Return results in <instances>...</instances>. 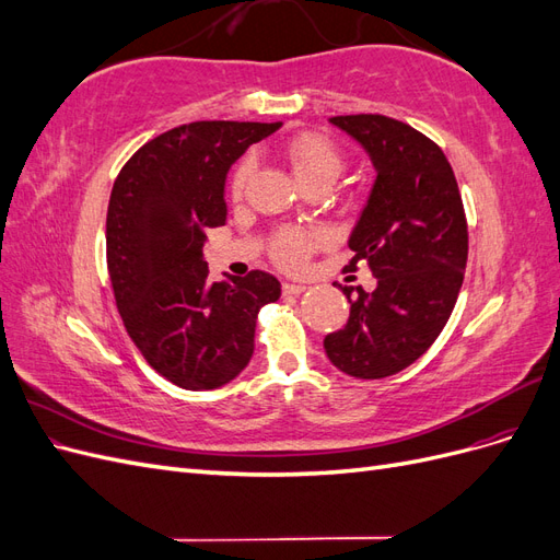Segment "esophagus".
<instances>
[{"label": "esophagus", "instance_id": "obj_1", "mask_svg": "<svg viewBox=\"0 0 560 560\" xmlns=\"http://www.w3.org/2000/svg\"><path fill=\"white\" fill-rule=\"evenodd\" d=\"M301 292H306V284L290 282V280L282 282V294H284V296H296V294H301Z\"/></svg>", "mask_w": 560, "mask_h": 560}]
</instances>
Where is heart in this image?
Masks as SVG:
<instances>
[{
  "label": "heart",
  "mask_w": 560,
  "mask_h": 560,
  "mask_svg": "<svg viewBox=\"0 0 560 560\" xmlns=\"http://www.w3.org/2000/svg\"><path fill=\"white\" fill-rule=\"evenodd\" d=\"M284 156L290 161L294 175L303 186L311 184H334L341 177L346 159L329 138L319 132H296L284 142ZM254 173L252 156H243L231 173V196L241 198ZM327 235L317 229H294L284 226L270 238V257L282 268H301L311 254L325 245Z\"/></svg>",
  "instance_id": "heart-1"
}]
</instances>
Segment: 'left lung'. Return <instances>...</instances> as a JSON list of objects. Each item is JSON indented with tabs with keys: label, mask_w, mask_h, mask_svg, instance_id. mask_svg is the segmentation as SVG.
Instances as JSON below:
<instances>
[{
	"label": "left lung",
	"mask_w": 560,
	"mask_h": 560,
	"mask_svg": "<svg viewBox=\"0 0 560 560\" xmlns=\"http://www.w3.org/2000/svg\"><path fill=\"white\" fill-rule=\"evenodd\" d=\"M376 165V182L350 235L348 270L366 264L376 290L358 287L343 329L325 338L343 374H399L442 334L467 266V217L453 167L428 135L383 114L331 116Z\"/></svg>",
	"instance_id": "1"
}]
</instances>
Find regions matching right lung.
<instances>
[{
	"mask_svg": "<svg viewBox=\"0 0 560 560\" xmlns=\"http://www.w3.org/2000/svg\"><path fill=\"white\" fill-rule=\"evenodd\" d=\"M282 124L194 121L142 144L107 208V270L118 315L149 366L184 389L233 381L254 352L257 315L280 282L249 270L210 282L202 245L226 222L224 182L245 149Z\"/></svg>",
	"mask_w": 560,
	"mask_h": 560,
	"instance_id": "right-lung-1",
	"label": "right lung"
}]
</instances>
